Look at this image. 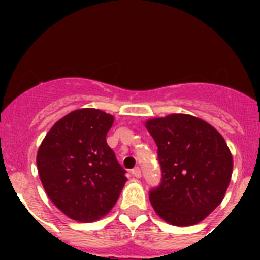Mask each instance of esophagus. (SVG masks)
Listing matches in <instances>:
<instances>
[{
    "label": "esophagus",
    "instance_id": "obj_1",
    "mask_svg": "<svg viewBox=\"0 0 260 260\" xmlns=\"http://www.w3.org/2000/svg\"><path fill=\"white\" fill-rule=\"evenodd\" d=\"M132 174L134 177H137V178H141L142 177V172H141V168H134V169H133L132 171Z\"/></svg>",
    "mask_w": 260,
    "mask_h": 260
}]
</instances>
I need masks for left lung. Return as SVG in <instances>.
<instances>
[{"label": "left lung", "instance_id": "obj_1", "mask_svg": "<svg viewBox=\"0 0 260 260\" xmlns=\"http://www.w3.org/2000/svg\"><path fill=\"white\" fill-rule=\"evenodd\" d=\"M157 146L161 183L150 191L153 210L168 224L190 226L222 202L233 157L222 135L191 114L173 113L144 123Z\"/></svg>", "mask_w": 260, "mask_h": 260}]
</instances>
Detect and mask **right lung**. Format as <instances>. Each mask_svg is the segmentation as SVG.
<instances>
[{
  "label": "right lung",
  "mask_w": 260,
  "mask_h": 260,
  "mask_svg": "<svg viewBox=\"0 0 260 260\" xmlns=\"http://www.w3.org/2000/svg\"><path fill=\"white\" fill-rule=\"evenodd\" d=\"M114 117L95 108L66 114L39 147L40 181L53 204L79 222L102 219L116 204L127 178L107 143Z\"/></svg>",
  "instance_id": "right-lung-1"
}]
</instances>
